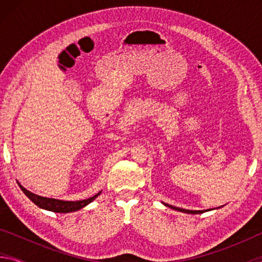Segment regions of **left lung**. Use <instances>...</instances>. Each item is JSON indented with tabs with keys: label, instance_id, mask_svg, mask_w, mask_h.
Here are the masks:
<instances>
[{
	"label": "left lung",
	"instance_id": "obj_1",
	"mask_svg": "<svg viewBox=\"0 0 262 262\" xmlns=\"http://www.w3.org/2000/svg\"><path fill=\"white\" fill-rule=\"evenodd\" d=\"M164 205H165L166 207H170L171 209H174V210H178V211H183V212H187V214H202V212H205V210H187V209H183V208L170 206V205H167V203H164ZM208 210H211V209H208Z\"/></svg>",
	"mask_w": 262,
	"mask_h": 262
}]
</instances>
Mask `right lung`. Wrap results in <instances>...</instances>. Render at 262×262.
Returning a JSON list of instances; mask_svg holds the SVG:
<instances>
[{"mask_svg":"<svg viewBox=\"0 0 262 262\" xmlns=\"http://www.w3.org/2000/svg\"><path fill=\"white\" fill-rule=\"evenodd\" d=\"M18 186L20 187V189L23 190V193L28 196L31 201H32L34 205H37L39 208L45 210H50L53 212H73V211H77L79 209H82L83 207L88 206L89 203L92 202L98 196V195L101 193H97L96 195H94L92 198H89L86 200H81V201H62V200H57V199H50V198H43L40 196V195H37L32 192H30L26 188H24L18 183Z\"/></svg>","mask_w":262,"mask_h":262,"instance_id":"right-lung-1","label":"right lung"}]
</instances>
